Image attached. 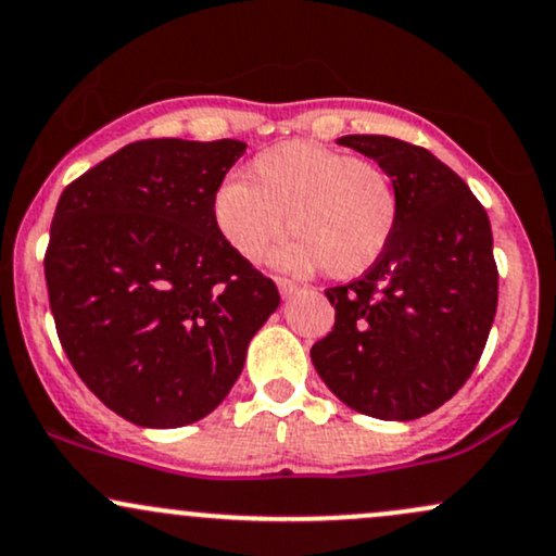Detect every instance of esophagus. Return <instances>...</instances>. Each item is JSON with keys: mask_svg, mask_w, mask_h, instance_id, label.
<instances>
[{"mask_svg": "<svg viewBox=\"0 0 556 556\" xmlns=\"http://www.w3.org/2000/svg\"><path fill=\"white\" fill-rule=\"evenodd\" d=\"M277 287L282 295H292V292L300 290L298 282H292V279H285V277H277Z\"/></svg>", "mask_w": 556, "mask_h": 556, "instance_id": "1", "label": "esophagus"}]
</instances>
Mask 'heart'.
<instances>
[{"label":"heart","instance_id":"b5f03b06","mask_svg":"<svg viewBox=\"0 0 556 556\" xmlns=\"http://www.w3.org/2000/svg\"><path fill=\"white\" fill-rule=\"evenodd\" d=\"M214 225L245 261H261L285 232L298 238L279 264L308 271L324 264L337 279L358 277L384 256L400 222V188L387 167L311 140H285L222 182Z\"/></svg>","mask_w":556,"mask_h":556}]
</instances>
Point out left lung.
Here are the masks:
<instances>
[{"instance_id": "obj_1", "label": "left lung", "mask_w": 556, "mask_h": 556, "mask_svg": "<svg viewBox=\"0 0 556 556\" xmlns=\"http://www.w3.org/2000/svg\"><path fill=\"white\" fill-rule=\"evenodd\" d=\"M400 188V222L363 277L329 287L334 327L311 348L344 405L413 420L444 405L473 374L500 298L486 208L431 151L389 136H344Z\"/></svg>"}]
</instances>
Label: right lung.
Masks as SVG:
<instances>
[{
  "mask_svg": "<svg viewBox=\"0 0 556 556\" xmlns=\"http://www.w3.org/2000/svg\"><path fill=\"white\" fill-rule=\"evenodd\" d=\"M242 140L149 138L62 190L43 274L56 337L91 392L136 426L177 429L214 410L277 285L214 225Z\"/></svg>",
  "mask_w": 556,
  "mask_h": 556,
  "instance_id": "obj_1",
  "label": "right lung"
}]
</instances>
